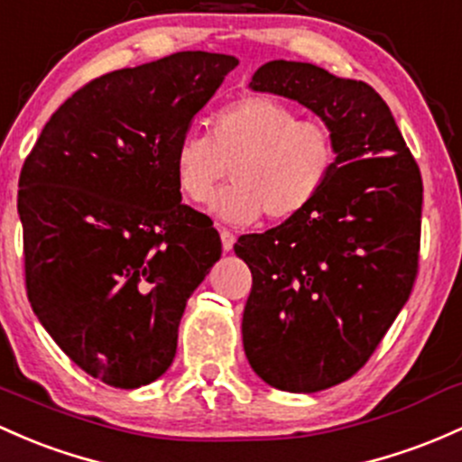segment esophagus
Here are the masks:
<instances>
[{"label": "esophagus", "mask_w": 462, "mask_h": 462, "mask_svg": "<svg viewBox=\"0 0 462 462\" xmlns=\"http://www.w3.org/2000/svg\"><path fill=\"white\" fill-rule=\"evenodd\" d=\"M220 240H222V249L225 251H231L233 245H236V236H233L229 229H225V226L220 229Z\"/></svg>", "instance_id": "esophagus-1"}]
</instances>
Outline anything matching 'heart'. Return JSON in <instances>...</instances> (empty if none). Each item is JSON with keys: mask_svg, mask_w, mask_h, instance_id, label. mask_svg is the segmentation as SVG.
<instances>
[{"mask_svg": "<svg viewBox=\"0 0 462 462\" xmlns=\"http://www.w3.org/2000/svg\"><path fill=\"white\" fill-rule=\"evenodd\" d=\"M332 130L301 121L286 103L271 97L233 101L209 118V136L185 134L173 152L178 189L205 200L231 170V185L216 191L207 211L231 225L262 216L284 220L310 205L335 170Z\"/></svg>", "mask_w": 462, "mask_h": 462, "instance_id": "b5f03b06", "label": "heart"}]
</instances>
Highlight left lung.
<instances>
[{"label": "left lung", "instance_id": "left-lung-1", "mask_svg": "<svg viewBox=\"0 0 462 462\" xmlns=\"http://www.w3.org/2000/svg\"><path fill=\"white\" fill-rule=\"evenodd\" d=\"M249 88L309 107L335 136V170L315 200L233 246L253 275L242 315L253 372L271 388L310 394L350 379L408 301L423 182L368 83L277 59Z\"/></svg>", "mask_w": 462, "mask_h": 462}]
</instances>
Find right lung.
Returning <instances> with one entry per match:
<instances>
[{"label":"right lung","mask_w":462,"mask_h":462,"mask_svg":"<svg viewBox=\"0 0 462 462\" xmlns=\"http://www.w3.org/2000/svg\"><path fill=\"white\" fill-rule=\"evenodd\" d=\"M236 66L189 51L103 74L52 114L23 162L28 301L112 388L165 374L187 300L222 255L213 222L180 202L173 152Z\"/></svg>","instance_id":"add662e5"}]
</instances>
